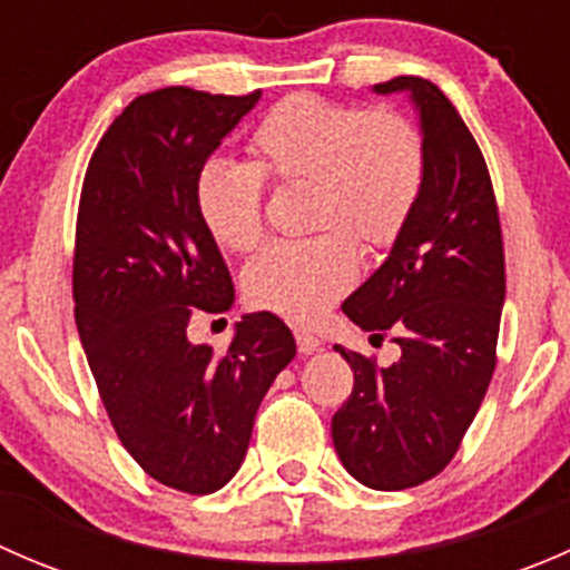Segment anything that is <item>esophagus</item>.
I'll return each instance as SVG.
<instances>
[{
  "mask_svg": "<svg viewBox=\"0 0 570 570\" xmlns=\"http://www.w3.org/2000/svg\"><path fill=\"white\" fill-rule=\"evenodd\" d=\"M295 342H297V350H301V355H312L314 350H320V338L314 336L312 331H306V327H297Z\"/></svg>",
  "mask_w": 570,
  "mask_h": 570,
  "instance_id": "esophagus-1",
  "label": "esophagus"
}]
</instances>
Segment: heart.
<instances>
[{
	"mask_svg": "<svg viewBox=\"0 0 570 570\" xmlns=\"http://www.w3.org/2000/svg\"><path fill=\"white\" fill-rule=\"evenodd\" d=\"M250 163L212 159L198 176V212L217 245L250 253L264 239V181H308L314 237L269 245L245 269V295L262 312L312 322L358 278L366 250L396 243L428 174L419 126L396 109H364L292 94L248 140Z\"/></svg>",
	"mask_w": 570,
	"mask_h": 570,
	"instance_id": "heart-1",
	"label": "heart"
}]
</instances>
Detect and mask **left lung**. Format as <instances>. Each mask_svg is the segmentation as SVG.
I'll list each match as a JSON object with an SVG mask.
<instances>
[{"mask_svg": "<svg viewBox=\"0 0 570 570\" xmlns=\"http://www.w3.org/2000/svg\"><path fill=\"white\" fill-rule=\"evenodd\" d=\"M411 94L422 124L424 189L392 253L342 312L372 338L389 331L392 366L344 350L353 394L333 413L344 469L375 491L422 485L450 465L497 370L504 250L485 157L452 101L422 77L375 94Z\"/></svg>", "mask_w": 570, "mask_h": 570, "instance_id": "obj_1", "label": "left lung"}]
</instances>
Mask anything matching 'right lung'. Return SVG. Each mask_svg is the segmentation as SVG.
Returning a JSON list of instances; mask_svg holds the SVG:
<instances>
[{"label":"right lung","instance_id":"right-lung-1","mask_svg":"<svg viewBox=\"0 0 570 570\" xmlns=\"http://www.w3.org/2000/svg\"><path fill=\"white\" fill-rule=\"evenodd\" d=\"M258 96H137L96 146L79 195L73 317L101 402L140 469L195 497L237 474L258 405L297 350L269 312L237 322L226 353L187 338L195 312L234 303L198 176Z\"/></svg>","mask_w":570,"mask_h":570}]
</instances>
